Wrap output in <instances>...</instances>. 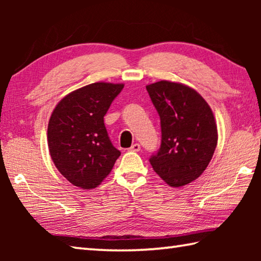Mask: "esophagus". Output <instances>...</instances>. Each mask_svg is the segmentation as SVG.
<instances>
[{"mask_svg":"<svg viewBox=\"0 0 261 261\" xmlns=\"http://www.w3.org/2000/svg\"><path fill=\"white\" fill-rule=\"evenodd\" d=\"M129 149H130L131 152H139L140 151V145L136 143V144L132 145V146Z\"/></svg>","mask_w":261,"mask_h":261,"instance_id":"esophagus-1","label":"esophagus"}]
</instances>
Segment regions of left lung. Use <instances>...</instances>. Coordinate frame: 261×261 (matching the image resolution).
<instances>
[{
    "instance_id": "left-lung-1",
    "label": "left lung",
    "mask_w": 261,
    "mask_h": 261,
    "mask_svg": "<svg viewBox=\"0 0 261 261\" xmlns=\"http://www.w3.org/2000/svg\"><path fill=\"white\" fill-rule=\"evenodd\" d=\"M160 116L161 145L149 158L155 173L174 188L204 173L218 144V127L208 103L193 88L160 81L146 86Z\"/></svg>"
}]
</instances>
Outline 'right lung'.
<instances>
[{
    "label": "right lung",
    "mask_w": 261,
    "mask_h": 261,
    "mask_svg": "<svg viewBox=\"0 0 261 261\" xmlns=\"http://www.w3.org/2000/svg\"><path fill=\"white\" fill-rule=\"evenodd\" d=\"M123 87V84H90L64 96L53 110L48 148L57 169L74 187H98L121 155L109 139L103 116Z\"/></svg>",
    "instance_id": "obj_1"
}]
</instances>
